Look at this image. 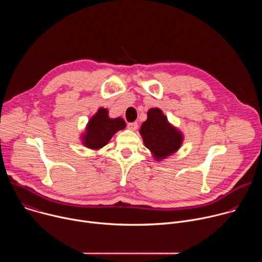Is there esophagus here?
Segmentation results:
<instances>
[{"instance_id":"obj_1","label":"esophagus","mask_w":262,"mask_h":262,"mask_svg":"<svg viewBox=\"0 0 262 262\" xmlns=\"http://www.w3.org/2000/svg\"><path fill=\"white\" fill-rule=\"evenodd\" d=\"M127 127L130 129V130H136L138 128V123L137 122H130L127 124Z\"/></svg>"}]
</instances>
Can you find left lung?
<instances>
[{"instance_id": "1", "label": "left lung", "mask_w": 262, "mask_h": 262, "mask_svg": "<svg viewBox=\"0 0 262 262\" xmlns=\"http://www.w3.org/2000/svg\"><path fill=\"white\" fill-rule=\"evenodd\" d=\"M140 134L144 145L158 162L175 154L183 141L182 133L168 121L159 107L148 111L147 120L142 123Z\"/></svg>"}]
</instances>
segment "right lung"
I'll use <instances>...</instances> for the list:
<instances>
[{"instance_id": "add662e5", "label": "right lung", "mask_w": 262, "mask_h": 262, "mask_svg": "<svg viewBox=\"0 0 262 262\" xmlns=\"http://www.w3.org/2000/svg\"><path fill=\"white\" fill-rule=\"evenodd\" d=\"M125 126L126 124L121 117L110 118L108 111L99 107L87 123L85 134L82 136V143L85 147L97 150L105 146L112 137L118 130L124 129Z\"/></svg>"}]
</instances>
